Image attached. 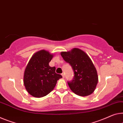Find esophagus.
<instances>
[{
    "label": "esophagus",
    "mask_w": 123,
    "mask_h": 123,
    "mask_svg": "<svg viewBox=\"0 0 123 123\" xmlns=\"http://www.w3.org/2000/svg\"><path fill=\"white\" fill-rule=\"evenodd\" d=\"M62 76H63V78H64V77H65V74H64V73H62Z\"/></svg>",
    "instance_id": "34e87169"
}]
</instances>
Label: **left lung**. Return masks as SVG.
I'll list each match as a JSON object with an SVG mask.
<instances>
[{"label":"left lung","instance_id":"8db88e82","mask_svg":"<svg viewBox=\"0 0 123 123\" xmlns=\"http://www.w3.org/2000/svg\"><path fill=\"white\" fill-rule=\"evenodd\" d=\"M60 54L74 71V79L68 82L71 90L80 96H87L93 93L98 77L97 70L87 54L77 48L68 52H62Z\"/></svg>","mask_w":123,"mask_h":123}]
</instances>
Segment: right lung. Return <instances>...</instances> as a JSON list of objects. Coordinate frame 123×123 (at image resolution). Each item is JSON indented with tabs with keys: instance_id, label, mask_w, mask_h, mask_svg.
<instances>
[{
	"instance_id": "obj_1",
	"label": "right lung",
	"mask_w": 123,
	"mask_h": 123,
	"mask_svg": "<svg viewBox=\"0 0 123 123\" xmlns=\"http://www.w3.org/2000/svg\"><path fill=\"white\" fill-rule=\"evenodd\" d=\"M53 54L46 50L35 53L29 60L24 75V84L29 93L35 97L46 96L53 91L62 76L55 73V67L49 63Z\"/></svg>"
}]
</instances>
